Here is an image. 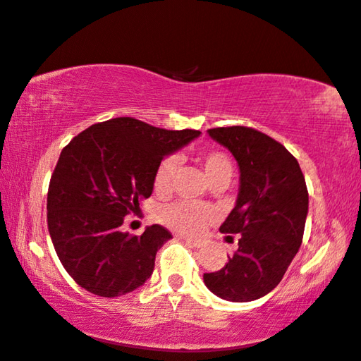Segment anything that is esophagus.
<instances>
[{"instance_id": "esophagus-1", "label": "esophagus", "mask_w": 361, "mask_h": 361, "mask_svg": "<svg viewBox=\"0 0 361 361\" xmlns=\"http://www.w3.org/2000/svg\"><path fill=\"white\" fill-rule=\"evenodd\" d=\"M178 238H180V239H185V241H186L188 244H191V245H194V247H199V245H201V244H202L201 241H199V239H192V238L183 236V234H178Z\"/></svg>"}]
</instances>
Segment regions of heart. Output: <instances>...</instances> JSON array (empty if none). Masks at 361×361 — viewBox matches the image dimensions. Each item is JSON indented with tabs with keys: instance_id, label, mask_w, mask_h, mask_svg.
<instances>
[{
	"instance_id": "b5f03b06",
	"label": "heart",
	"mask_w": 361,
	"mask_h": 361,
	"mask_svg": "<svg viewBox=\"0 0 361 361\" xmlns=\"http://www.w3.org/2000/svg\"><path fill=\"white\" fill-rule=\"evenodd\" d=\"M201 164L212 185L216 181L231 180L233 162L225 152H202ZM178 165L180 159L176 156H167L160 160L156 173H154V190H156L157 194H169L171 191V185H173ZM212 219H214V210L205 207V205L188 201L169 204L159 210V221L162 225L180 234H190V236L201 233Z\"/></svg>"
}]
</instances>
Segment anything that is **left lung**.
<instances>
[{
  "label": "left lung",
  "mask_w": 361,
  "mask_h": 361,
  "mask_svg": "<svg viewBox=\"0 0 361 361\" xmlns=\"http://www.w3.org/2000/svg\"><path fill=\"white\" fill-rule=\"evenodd\" d=\"M209 135L233 154L241 176L236 205L220 226L239 234L238 250L221 270L204 273V283L223 300H257L276 288L299 252L308 214L304 173L281 142L259 130L220 127Z\"/></svg>",
  "instance_id": "1"
}]
</instances>
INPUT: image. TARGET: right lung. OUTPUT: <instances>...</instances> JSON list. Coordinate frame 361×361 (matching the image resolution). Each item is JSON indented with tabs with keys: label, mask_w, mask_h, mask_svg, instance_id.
<instances>
[{
	"label": "right lung",
	"mask_w": 361,
	"mask_h": 361,
	"mask_svg": "<svg viewBox=\"0 0 361 361\" xmlns=\"http://www.w3.org/2000/svg\"><path fill=\"white\" fill-rule=\"evenodd\" d=\"M199 135L118 117L91 125L62 149L49 181L48 230L62 267L78 286L118 297L151 278L170 231L152 225L131 236L120 226L152 194L160 160Z\"/></svg>",
	"instance_id": "1"
}]
</instances>
